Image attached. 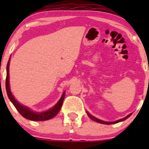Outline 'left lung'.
Here are the masks:
<instances>
[{"instance_id": "obj_1", "label": "left lung", "mask_w": 149, "mask_h": 149, "mask_svg": "<svg viewBox=\"0 0 149 149\" xmlns=\"http://www.w3.org/2000/svg\"><path fill=\"white\" fill-rule=\"evenodd\" d=\"M86 113H87V115H88V116L89 117V118H91V119L92 120H94V121L97 122V123H101V124H105V125H112V124H115V123H120V122L124 121V120H125L126 119H127V118H128L129 117H130V115H132V113L129 114L128 115H127V116L125 117V118H122V119H120V120H116V121H114V122H105V121L101 120L98 119V118H95V117H94V116H93V115H91V114H90L89 112H87V111H86Z\"/></svg>"}]
</instances>
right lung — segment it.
<instances>
[{
	"label": "right lung",
	"instance_id": "add662e5",
	"mask_svg": "<svg viewBox=\"0 0 149 149\" xmlns=\"http://www.w3.org/2000/svg\"><path fill=\"white\" fill-rule=\"evenodd\" d=\"M10 57L8 60V62L7 63L6 66V88L7 95H8V98H9L10 101L11 102L12 104L14 105L16 109H17L18 112L24 117V118H26V119L30 120L33 121H44L47 120L52 119V118L55 116L61 110V107H62L63 102L64 98H65V91L63 93L62 96H61V99L52 108L47 111L44 112H34V111L31 110L29 107L25 106V105L22 104L15 99L13 95L12 94L11 91H10V83H9V65H10Z\"/></svg>",
	"mask_w": 149,
	"mask_h": 149
}]
</instances>
